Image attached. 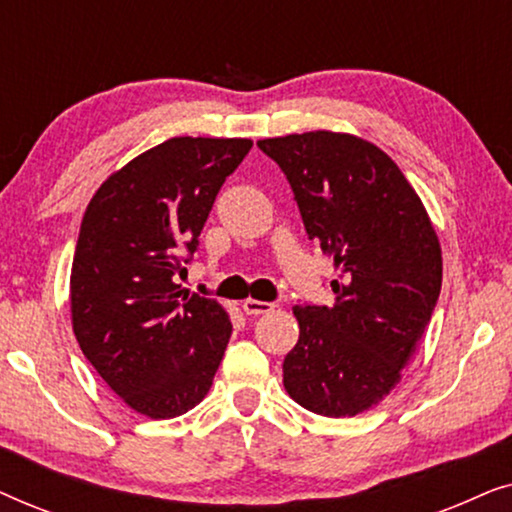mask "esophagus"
<instances>
[{"label": "esophagus", "instance_id": "34e87169", "mask_svg": "<svg viewBox=\"0 0 512 512\" xmlns=\"http://www.w3.org/2000/svg\"><path fill=\"white\" fill-rule=\"evenodd\" d=\"M272 303H265V300H254V298H247L242 303V310L247 312V314H251V317H258V314H268V312H272Z\"/></svg>", "mask_w": 512, "mask_h": 512}]
</instances>
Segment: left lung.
I'll return each mask as SVG.
<instances>
[{
    "mask_svg": "<svg viewBox=\"0 0 512 512\" xmlns=\"http://www.w3.org/2000/svg\"><path fill=\"white\" fill-rule=\"evenodd\" d=\"M291 184L307 237L333 256L335 305L293 307L284 387L305 410L354 417L396 387L436 310L443 258L429 214L375 144L340 132L258 142Z\"/></svg>",
    "mask_w": 512,
    "mask_h": 512,
    "instance_id": "obj_1",
    "label": "left lung"
}]
</instances>
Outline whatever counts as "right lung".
Here are the masks:
<instances>
[{
	"mask_svg": "<svg viewBox=\"0 0 512 512\" xmlns=\"http://www.w3.org/2000/svg\"><path fill=\"white\" fill-rule=\"evenodd\" d=\"M249 149L251 139H167L111 174L83 214L69 279L74 335L139 415H184L212 387L233 324L216 300L181 289L177 272Z\"/></svg>",
	"mask_w": 512,
	"mask_h": 512,
	"instance_id": "1",
	"label": "right lung"
}]
</instances>
